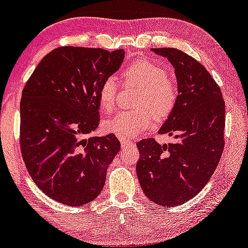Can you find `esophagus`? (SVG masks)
<instances>
[{
	"label": "esophagus",
	"mask_w": 248,
	"mask_h": 248,
	"mask_svg": "<svg viewBox=\"0 0 248 248\" xmlns=\"http://www.w3.org/2000/svg\"><path fill=\"white\" fill-rule=\"evenodd\" d=\"M119 140H120V142L122 143V146L132 145V143H133V141L130 140V139H127V138H124V137H120Z\"/></svg>",
	"instance_id": "esophagus-1"
}]
</instances>
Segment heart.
Here are the masks:
<instances>
[{
	"label": "heart",
	"mask_w": 248,
	"mask_h": 248,
	"mask_svg": "<svg viewBox=\"0 0 248 248\" xmlns=\"http://www.w3.org/2000/svg\"><path fill=\"white\" fill-rule=\"evenodd\" d=\"M124 78L141 88L134 110H122L103 122V129L118 137L129 138L153 126L155 120L167 119L178 102V87L168 76L164 67L154 62L140 60L124 72ZM119 86L115 78L109 76L99 89L102 110L110 113L118 99Z\"/></svg>",
	"instance_id": "b5f03b06"
}]
</instances>
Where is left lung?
<instances>
[{"instance_id": "1", "label": "left lung", "mask_w": 248, "mask_h": 248, "mask_svg": "<svg viewBox=\"0 0 248 248\" xmlns=\"http://www.w3.org/2000/svg\"><path fill=\"white\" fill-rule=\"evenodd\" d=\"M173 64L178 102L159 130L175 142L159 145L153 138L137 143V174L149 200L170 207L186 202L206 186L225 147V101L206 68L175 48H153Z\"/></svg>"}]
</instances>
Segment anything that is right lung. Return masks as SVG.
Here are the masks:
<instances>
[{
    "label": "right lung",
    "instance_id": "obj_1",
    "mask_svg": "<svg viewBox=\"0 0 248 248\" xmlns=\"http://www.w3.org/2000/svg\"><path fill=\"white\" fill-rule=\"evenodd\" d=\"M124 58V49L59 47L24 84L21 154L32 181L58 202L86 205L105 186L120 141L114 134L86 137L99 126L100 87Z\"/></svg>",
    "mask_w": 248,
    "mask_h": 248
}]
</instances>
